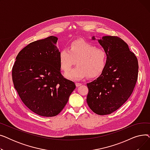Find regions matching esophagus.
I'll use <instances>...</instances> for the list:
<instances>
[{"label": "esophagus", "mask_w": 150, "mask_h": 150, "mask_svg": "<svg viewBox=\"0 0 150 150\" xmlns=\"http://www.w3.org/2000/svg\"><path fill=\"white\" fill-rule=\"evenodd\" d=\"M75 85H76V87H79V86H80L82 85V84H81V83H75Z\"/></svg>", "instance_id": "1"}]
</instances>
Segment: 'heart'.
<instances>
[{
	"label": "heart",
	"mask_w": 150,
	"mask_h": 150,
	"mask_svg": "<svg viewBox=\"0 0 150 150\" xmlns=\"http://www.w3.org/2000/svg\"><path fill=\"white\" fill-rule=\"evenodd\" d=\"M107 54L103 49H97L92 44L82 40L71 43L68 49H62L58 54L60 69L66 72L76 61L77 66L65 74L69 80L77 81L86 76L96 78L105 69L107 64Z\"/></svg>",
	"instance_id": "1"
}]
</instances>
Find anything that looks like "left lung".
Instances as JSON below:
<instances>
[{"instance_id": "left-lung-1", "label": "left lung", "mask_w": 150, "mask_h": 150, "mask_svg": "<svg viewBox=\"0 0 150 150\" xmlns=\"http://www.w3.org/2000/svg\"><path fill=\"white\" fill-rule=\"evenodd\" d=\"M96 40L95 36L92 38ZM107 54V64L96 80L87 83V103L98 115L110 114L120 108L134 90L138 77V61L128 44L117 36L97 39Z\"/></svg>"}]
</instances>
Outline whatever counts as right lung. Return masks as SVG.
Instances as JSON below:
<instances>
[{"label":"right lung","instance_id":"right-lung-1","mask_svg":"<svg viewBox=\"0 0 150 150\" xmlns=\"http://www.w3.org/2000/svg\"><path fill=\"white\" fill-rule=\"evenodd\" d=\"M57 41L51 36L30 43L19 52L12 69L14 88L21 100L44 117L58 115L76 88L61 74Z\"/></svg>","mask_w":150,"mask_h":150}]
</instances>
